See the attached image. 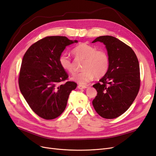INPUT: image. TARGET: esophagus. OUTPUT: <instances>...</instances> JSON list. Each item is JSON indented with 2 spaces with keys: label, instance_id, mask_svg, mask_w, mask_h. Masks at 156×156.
<instances>
[{
  "label": "esophagus",
  "instance_id": "1",
  "mask_svg": "<svg viewBox=\"0 0 156 156\" xmlns=\"http://www.w3.org/2000/svg\"><path fill=\"white\" fill-rule=\"evenodd\" d=\"M78 88L79 89V90H83V89H85V88H87V87H86V86H84V85H78Z\"/></svg>",
  "mask_w": 156,
  "mask_h": 156
}]
</instances>
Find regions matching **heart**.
<instances>
[{"label": "heart", "instance_id": "heart-1", "mask_svg": "<svg viewBox=\"0 0 156 156\" xmlns=\"http://www.w3.org/2000/svg\"><path fill=\"white\" fill-rule=\"evenodd\" d=\"M72 53L77 58L84 59L81 72L74 73L71 79L79 84H87L94 77H101L108 69L109 58L105 51L96 50L94 47L83 43L79 44L72 50ZM60 67L68 73H73V68L72 60L65 53L60 56L58 59Z\"/></svg>", "mask_w": 156, "mask_h": 156}]
</instances>
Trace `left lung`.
Instances as JSON below:
<instances>
[{
  "instance_id": "obj_1",
  "label": "left lung",
  "mask_w": 156,
  "mask_h": 156,
  "mask_svg": "<svg viewBox=\"0 0 156 156\" xmlns=\"http://www.w3.org/2000/svg\"><path fill=\"white\" fill-rule=\"evenodd\" d=\"M105 45L109 58L107 73L94 84L97 96L92 105L98 114L107 119L122 115L133 102L140 88V68L137 57L130 47L115 37H98Z\"/></svg>"
}]
</instances>
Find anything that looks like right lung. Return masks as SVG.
Listing matches in <instances>:
<instances>
[{
    "instance_id": "add662e5",
    "label": "right lung",
    "mask_w": 156,
    "mask_h": 156,
    "mask_svg": "<svg viewBox=\"0 0 156 156\" xmlns=\"http://www.w3.org/2000/svg\"><path fill=\"white\" fill-rule=\"evenodd\" d=\"M77 40L66 36H48L32 45L23 58L19 77L22 95L32 110L42 119L51 120L65 110L70 92L77 87L64 81L68 74L60 67L62 52Z\"/></svg>"
}]
</instances>
